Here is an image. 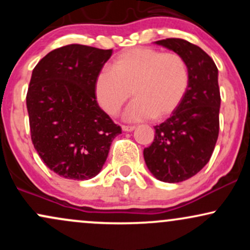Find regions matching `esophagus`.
I'll return each mask as SVG.
<instances>
[{"mask_svg": "<svg viewBox=\"0 0 250 250\" xmlns=\"http://www.w3.org/2000/svg\"><path fill=\"white\" fill-rule=\"evenodd\" d=\"M135 129V125H122L123 131H133Z\"/></svg>", "mask_w": 250, "mask_h": 250, "instance_id": "obj_1", "label": "esophagus"}]
</instances>
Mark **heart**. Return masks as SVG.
Here are the masks:
<instances>
[{"label": "heart", "instance_id": "1", "mask_svg": "<svg viewBox=\"0 0 250 250\" xmlns=\"http://www.w3.org/2000/svg\"><path fill=\"white\" fill-rule=\"evenodd\" d=\"M187 62L176 53L153 48H134L119 56L97 74L94 94L100 107L115 117L130 97L128 121L163 119L180 105L189 87ZM132 93H130V91Z\"/></svg>", "mask_w": 250, "mask_h": 250}]
</instances>
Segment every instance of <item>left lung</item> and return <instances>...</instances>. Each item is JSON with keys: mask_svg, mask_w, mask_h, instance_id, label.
I'll list each match as a JSON object with an SVG mask.
<instances>
[{"mask_svg": "<svg viewBox=\"0 0 250 250\" xmlns=\"http://www.w3.org/2000/svg\"><path fill=\"white\" fill-rule=\"evenodd\" d=\"M155 43L182 56L190 79L179 107L154 127V141L145 148L143 156L157 180L182 182L207 165L219 137V71L206 51L186 40L166 39Z\"/></svg>", "mask_w": 250, "mask_h": 250, "instance_id": "1", "label": "left lung"}]
</instances>
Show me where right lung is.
<instances>
[{
    "label": "right lung",
    "instance_id": "add662e5",
    "mask_svg": "<svg viewBox=\"0 0 250 250\" xmlns=\"http://www.w3.org/2000/svg\"><path fill=\"white\" fill-rule=\"evenodd\" d=\"M113 50L69 44L36 64L27 93L31 141L50 170L89 180L101 171L121 127L100 108L97 74Z\"/></svg>",
    "mask_w": 250,
    "mask_h": 250
}]
</instances>
